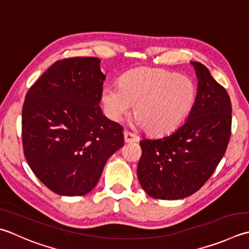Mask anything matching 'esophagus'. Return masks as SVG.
I'll use <instances>...</instances> for the list:
<instances>
[{
    "label": "esophagus",
    "mask_w": 249,
    "mask_h": 249,
    "mask_svg": "<svg viewBox=\"0 0 249 249\" xmlns=\"http://www.w3.org/2000/svg\"><path fill=\"white\" fill-rule=\"evenodd\" d=\"M124 140L126 143H129V142H136V141H138V137L134 134L129 133V131H124Z\"/></svg>",
    "instance_id": "1"
}]
</instances>
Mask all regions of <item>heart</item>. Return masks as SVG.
<instances>
[{"label": "heart", "mask_w": 249, "mask_h": 249, "mask_svg": "<svg viewBox=\"0 0 249 249\" xmlns=\"http://www.w3.org/2000/svg\"><path fill=\"white\" fill-rule=\"evenodd\" d=\"M196 89L187 76L163 69H136L126 73L120 86L101 92L106 115L120 122L135 106L133 125L149 134L163 136L177 129L196 104Z\"/></svg>", "instance_id": "heart-1"}]
</instances>
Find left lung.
<instances>
[{
	"mask_svg": "<svg viewBox=\"0 0 249 249\" xmlns=\"http://www.w3.org/2000/svg\"><path fill=\"white\" fill-rule=\"evenodd\" d=\"M197 94L187 121L163 138L140 140L137 166L141 187L159 199H180L196 193L215 172L231 135L230 96L201 62L192 61Z\"/></svg>",
	"mask_w": 249,
	"mask_h": 249,
	"instance_id": "obj_1",
	"label": "left lung"
}]
</instances>
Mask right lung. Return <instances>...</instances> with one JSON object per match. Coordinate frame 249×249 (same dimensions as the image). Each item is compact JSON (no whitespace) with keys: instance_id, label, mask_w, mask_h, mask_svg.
<instances>
[{"instance_id":"1","label":"right lung","mask_w":249,"mask_h":249,"mask_svg":"<svg viewBox=\"0 0 249 249\" xmlns=\"http://www.w3.org/2000/svg\"><path fill=\"white\" fill-rule=\"evenodd\" d=\"M105 80L99 58H68L48 68L26 95L24 157L40 181L59 196L90 192L107 160L124 144L123 127L99 107Z\"/></svg>"}]
</instances>
